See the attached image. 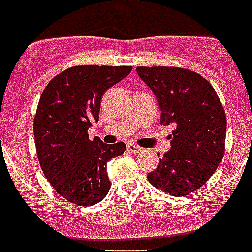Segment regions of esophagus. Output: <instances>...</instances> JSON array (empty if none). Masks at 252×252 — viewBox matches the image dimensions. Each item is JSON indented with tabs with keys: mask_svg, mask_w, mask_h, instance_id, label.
<instances>
[{
	"mask_svg": "<svg viewBox=\"0 0 252 252\" xmlns=\"http://www.w3.org/2000/svg\"><path fill=\"white\" fill-rule=\"evenodd\" d=\"M126 147H128V150L132 151V153H141V151H142V147L137 146V145L134 144H128Z\"/></svg>",
	"mask_w": 252,
	"mask_h": 252,
	"instance_id": "34e87169",
	"label": "esophagus"
}]
</instances>
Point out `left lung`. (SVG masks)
<instances>
[{"mask_svg": "<svg viewBox=\"0 0 252 252\" xmlns=\"http://www.w3.org/2000/svg\"><path fill=\"white\" fill-rule=\"evenodd\" d=\"M160 108V124L175 123L171 150L147 175L157 189L173 197L207 183L225 150L226 116L218 94L199 73L177 67H137Z\"/></svg>", "mask_w": 252, "mask_h": 252, "instance_id": "8db88e82", "label": "left lung"}]
</instances>
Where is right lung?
<instances>
[{
  "label": "right lung",
  "mask_w": 252,
  "mask_h": 252,
  "mask_svg": "<svg viewBox=\"0 0 252 252\" xmlns=\"http://www.w3.org/2000/svg\"><path fill=\"white\" fill-rule=\"evenodd\" d=\"M129 66H76L50 80L38 102L33 132L38 161L59 195L79 206H93L107 195V161L126 150L124 142L89 140L99 119L102 95L126 77Z\"/></svg>",
  "instance_id": "add662e5"
}]
</instances>
